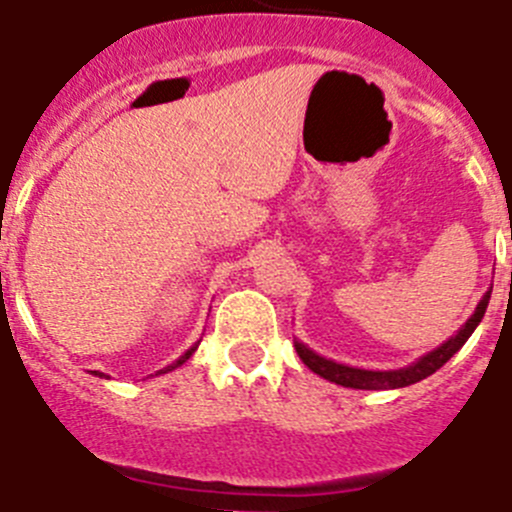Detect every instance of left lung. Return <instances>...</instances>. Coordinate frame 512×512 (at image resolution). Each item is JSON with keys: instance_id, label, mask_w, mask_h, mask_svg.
<instances>
[{"instance_id": "1", "label": "left lung", "mask_w": 512, "mask_h": 512, "mask_svg": "<svg viewBox=\"0 0 512 512\" xmlns=\"http://www.w3.org/2000/svg\"><path fill=\"white\" fill-rule=\"evenodd\" d=\"M490 291H493V286H490V289L485 291L483 299L478 301V306H475V311H472L470 319H467L465 324H462L445 344H440L437 349L427 352L425 357H420L417 362L407 364V367H402V369L349 367V364H339V362H334V359L321 357V354H316L314 349H309L304 342H299V339H294L296 354H299V359L311 369V372L319 374V377H324V379H329V382H334V384H342V387H352V389L410 387V384H415V382H420V379L435 374L437 369H440L442 364L452 357V354L460 352L462 344L470 339V334L475 332L480 321H483L485 309H488V304H490Z\"/></svg>"}]
</instances>
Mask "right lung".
Listing matches in <instances>:
<instances>
[{
  "mask_svg": "<svg viewBox=\"0 0 512 512\" xmlns=\"http://www.w3.org/2000/svg\"><path fill=\"white\" fill-rule=\"evenodd\" d=\"M198 344H201V342H196V344H193V347L191 349H188V352L186 354H180V357L178 359H175V362L173 364H168V367H165V369H160V372H155V374H165V372H173V369H178L180 367V364H186L188 362V359H191L193 357V352H196V349H198ZM97 374V377H105V374H102V372H95Z\"/></svg>",
  "mask_w": 512,
  "mask_h": 512,
  "instance_id": "1",
  "label": "right lung"
}]
</instances>
